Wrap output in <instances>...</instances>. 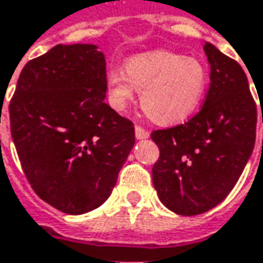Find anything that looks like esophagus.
Wrapping results in <instances>:
<instances>
[{
    "label": "esophagus",
    "instance_id": "1",
    "mask_svg": "<svg viewBox=\"0 0 263 263\" xmlns=\"http://www.w3.org/2000/svg\"><path fill=\"white\" fill-rule=\"evenodd\" d=\"M135 137H137L138 140L149 138V131H147V129H144V128H143V126H140V125H135Z\"/></svg>",
    "mask_w": 263,
    "mask_h": 263
}]
</instances>
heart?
Masks as SVG:
<instances>
[{
	"mask_svg": "<svg viewBox=\"0 0 263 263\" xmlns=\"http://www.w3.org/2000/svg\"><path fill=\"white\" fill-rule=\"evenodd\" d=\"M206 87L208 73L200 61L168 51L134 55L125 63V72L112 69L107 77L112 107L125 111L138 90L141 107L158 123L186 119L202 102Z\"/></svg>",
	"mask_w": 263,
	"mask_h": 263,
	"instance_id": "b5f03b06",
	"label": "heart"
}]
</instances>
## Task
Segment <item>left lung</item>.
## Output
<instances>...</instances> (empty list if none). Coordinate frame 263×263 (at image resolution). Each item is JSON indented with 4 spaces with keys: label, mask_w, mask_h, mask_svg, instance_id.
Listing matches in <instances>:
<instances>
[{
    "label": "left lung",
    "mask_w": 263,
    "mask_h": 263,
    "mask_svg": "<svg viewBox=\"0 0 263 263\" xmlns=\"http://www.w3.org/2000/svg\"><path fill=\"white\" fill-rule=\"evenodd\" d=\"M211 83L202 109L183 125L152 132L159 158L152 168L159 200L179 215H199L227 197L256 140L257 109L238 61L206 43ZM263 122V111H262Z\"/></svg>",
    "instance_id": "obj_1"
}]
</instances>
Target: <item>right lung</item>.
Here are the masks:
<instances>
[{
	"mask_svg": "<svg viewBox=\"0 0 263 263\" xmlns=\"http://www.w3.org/2000/svg\"><path fill=\"white\" fill-rule=\"evenodd\" d=\"M105 57L95 45H57L30 60L13 95L10 131L36 194L64 214L107 200L135 143L134 123L105 104Z\"/></svg>",
	"mask_w": 263,
	"mask_h": 263,
	"instance_id": "1",
	"label": "right lung"
}]
</instances>
